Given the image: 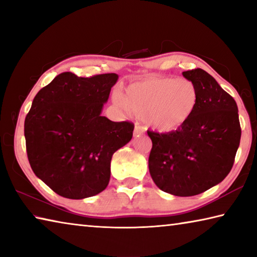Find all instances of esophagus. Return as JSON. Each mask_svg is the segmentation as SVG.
<instances>
[{
	"mask_svg": "<svg viewBox=\"0 0 257 257\" xmlns=\"http://www.w3.org/2000/svg\"><path fill=\"white\" fill-rule=\"evenodd\" d=\"M143 133H144V128H143L142 125H139V124L135 125V129H134V136L135 137L139 136V135H142Z\"/></svg>",
	"mask_w": 257,
	"mask_h": 257,
	"instance_id": "1",
	"label": "esophagus"
}]
</instances>
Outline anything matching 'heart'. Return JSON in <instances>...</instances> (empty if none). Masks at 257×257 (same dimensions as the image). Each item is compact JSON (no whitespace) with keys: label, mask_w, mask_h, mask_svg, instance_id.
Instances as JSON below:
<instances>
[{"label":"heart","mask_w":257,"mask_h":257,"mask_svg":"<svg viewBox=\"0 0 257 257\" xmlns=\"http://www.w3.org/2000/svg\"><path fill=\"white\" fill-rule=\"evenodd\" d=\"M113 101L124 111L144 116L145 122L158 132H172L186 123L196 110L198 92L188 79L152 78L115 94Z\"/></svg>","instance_id":"b5f03b06"}]
</instances>
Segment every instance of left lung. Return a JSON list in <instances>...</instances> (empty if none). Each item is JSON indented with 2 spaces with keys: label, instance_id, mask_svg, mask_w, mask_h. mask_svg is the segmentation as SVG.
<instances>
[{
  "label": "left lung",
  "instance_id": "obj_1",
  "mask_svg": "<svg viewBox=\"0 0 257 257\" xmlns=\"http://www.w3.org/2000/svg\"><path fill=\"white\" fill-rule=\"evenodd\" d=\"M196 86V110L177 130L147 132L152 139L150 173L175 196H194L220 184L231 170L240 143L237 103L203 69L182 72Z\"/></svg>",
  "mask_w": 257,
  "mask_h": 257
}]
</instances>
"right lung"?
Masks as SVG:
<instances>
[{"instance_id": "1", "label": "right lung", "mask_w": 257, "mask_h": 257, "mask_svg": "<svg viewBox=\"0 0 257 257\" xmlns=\"http://www.w3.org/2000/svg\"><path fill=\"white\" fill-rule=\"evenodd\" d=\"M116 73L56 76L35 96L25 120L33 171L60 196L82 199L106 188L111 159L132 141V122L101 115Z\"/></svg>"}]
</instances>
